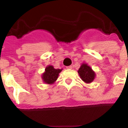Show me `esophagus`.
I'll return each instance as SVG.
<instances>
[{
  "label": "esophagus",
  "mask_w": 128,
  "mask_h": 128,
  "mask_svg": "<svg viewBox=\"0 0 128 128\" xmlns=\"http://www.w3.org/2000/svg\"><path fill=\"white\" fill-rule=\"evenodd\" d=\"M66 68H67V69H72V66H67V67H66Z\"/></svg>",
  "instance_id": "1"
}]
</instances>
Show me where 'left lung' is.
<instances>
[{
    "instance_id": "8db88e82",
    "label": "left lung",
    "mask_w": 128,
    "mask_h": 128,
    "mask_svg": "<svg viewBox=\"0 0 128 128\" xmlns=\"http://www.w3.org/2000/svg\"><path fill=\"white\" fill-rule=\"evenodd\" d=\"M80 78L86 83H90L95 78V73L87 64H83L78 71Z\"/></svg>"
}]
</instances>
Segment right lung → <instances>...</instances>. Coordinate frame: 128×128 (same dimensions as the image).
Instances as JSON below:
<instances>
[{"mask_svg":"<svg viewBox=\"0 0 128 128\" xmlns=\"http://www.w3.org/2000/svg\"><path fill=\"white\" fill-rule=\"evenodd\" d=\"M62 69H55L52 66H48L45 69V72L42 74V79L46 84H53L58 77L59 73Z\"/></svg>","mask_w":128,"mask_h":128,"instance_id":"obj_1","label":"right lung"}]
</instances>
